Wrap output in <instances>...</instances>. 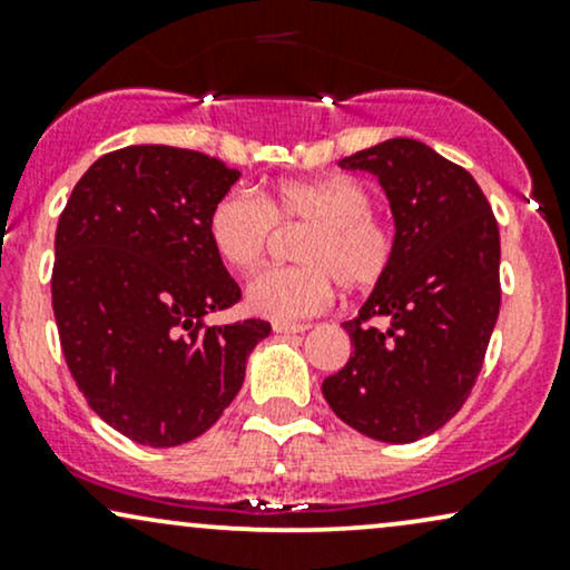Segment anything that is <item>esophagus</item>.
I'll return each instance as SVG.
<instances>
[{"instance_id":"1","label":"esophagus","mask_w":570,"mask_h":570,"mask_svg":"<svg viewBox=\"0 0 570 570\" xmlns=\"http://www.w3.org/2000/svg\"><path fill=\"white\" fill-rule=\"evenodd\" d=\"M307 324H294V322H276L273 324V332L276 335H299V332H305Z\"/></svg>"}]
</instances>
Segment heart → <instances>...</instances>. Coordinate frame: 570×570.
Segmentation results:
<instances>
[{"label":"heart","instance_id":"b5f03b06","mask_svg":"<svg viewBox=\"0 0 570 570\" xmlns=\"http://www.w3.org/2000/svg\"><path fill=\"white\" fill-rule=\"evenodd\" d=\"M372 212V195L351 176L286 179L271 193L230 189L208 214V240L225 265L248 271L263 259L278 222H305L297 248L303 265L265 267L246 284V307L257 316L292 322L324 311L345 292L375 289L394 263V233Z\"/></svg>","mask_w":570,"mask_h":570}]
</instances>
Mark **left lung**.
<instances>
[{"label": "left lung", "instance_id": "8db88e82", "mask_svg": "<svg viewBox=\"0 0 570 570\" xmlns=\"http://www.w3.org/2000/svg\"><path fill=\"white\" fill-rule=\"evenodd\" d=\"M340 166L377 176L396 252L343 324L353 353L324 399L370 440H423L463 407L482 370L501 307L499 225L474 176L423 141L389 139Z\"/></svg>", "mask_w": 570, "mask_h": 570}]
</instances>
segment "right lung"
I'll return each instance as SVG.
<instances>
[{"label": "right lung", "mask_w": 570, "mask_h": 570, "mask_svg": "<svg viewBox=\"0 0 570 570\" xmlns=\"http://www.w3.org/2000/svg\"><path fill=\"white\" fill-rule=\"evenodd\" d=\"M240 171L212 155L136 144L98 158L56 230L53 313L90 410L149 448L219 421L271 324H206L240 299L208 240V214Z\"/></svg>", "instance_id": "add662e5"}]
</instances>
